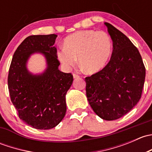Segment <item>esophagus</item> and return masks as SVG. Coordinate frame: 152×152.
Wrapping results in <instances>:
<instances>
[{"label":"esophagus","mask_w":152,"mask_h":152,"mask_svg":"<svg viewBox=\"0 0 152 152\" xmlns=\"http://www.w3.org/2000/svg\"><path fill=\"white\" fill-rule=\"evenodd\" d=\"M73 78H74V79H78V78H79V75L76 74V73H73Z\"/></svg>","instance_id":"obj_1"}]
</instances>
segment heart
<instances>
[{
    "instance_id": "b5f03b06",
    "label": "heart",
    "mask_w": 152,
    "mask_h": 152,
    "mask_svg": "<svg viewBox=\"0 0 152 152\" xmlns=\"http://www.w3.org/2000/svg\"><path fill=\"white\" fill-rule=\"evenodd\" d=\"M64 47L58 50L57 58L67 70L74 67L79 58L80 67L89 74L106 66L112 54L113 43L106 32L83 30L67 36Z\"/></svg>"
}]
</instances>
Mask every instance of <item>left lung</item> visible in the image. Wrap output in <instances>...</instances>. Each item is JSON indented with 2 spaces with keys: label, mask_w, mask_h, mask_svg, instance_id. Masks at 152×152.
Returning a JSON list of instances; mask_svg holds the SVG:
<instances>
[{
  "label": "left lung",
  "mask_w": 152,
  "mask_h": 152,
  "mask_svg": "<svg viewBox=\"0 0 152 152\" xmlns=\"http://www.w3.org/2000/svg\"><path fill=\"white\" fill-rule=\"evenodd\" d=\"M104 24L113 40V53L102 70L85 78L86 95L98 116L113 121L125 115L139 102L145 69L130 39L110 23Z\"/></svg>",
  "instance_id": "obj_1"
}]
</instances>
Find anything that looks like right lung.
Instances as JSON below:
<instances>
[{"mask_svg":"<svg viewBox=\"0 0 152 152\" xmlns=\"http://www.w3.org/2000/svg\"><path fill=\"white\" fill-rule=\"evenodd\" d=\"M57 35H31L15 50L8 76L11 101L19 118L37 129H50L62 121L66 113L65 96L73 83L71 73L60 71L53 46ZM34 53L47 61V68L34 75L27 63Z\"/></svg>","mask_w":152,"mask_h":152,"instance_id":"obj_1","label":"right lung"}]
</instances>
